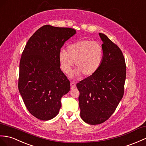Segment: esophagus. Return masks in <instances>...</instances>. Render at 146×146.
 <instances>
[{"instance_id":"34e87169","label":"esophagus","mask_w":146,"mask_h":146,"mask_svg":"<svg viewBox=\"0 0 146 146\" xmlns=\"http://www.w3.org/2000/svg\"><path fill=\"white\" fill-rule=\"evenodd\" d=\"M71 88H72V89H73V88H75L76 87V83L74 82H71Z\"/></svg>"}]
</instances>
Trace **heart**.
<instances>
[{
	"instance_id": "b5f03b06",
	"label": "heart",
	"mask_w": 146,
	"mask_h": 146,
	"mask_svg": "<svg viewBox=\"0 0 146 146\" xmlns=\"http://www.w3.org/2000/svg\"><path fill=\"white\" fill-rule=\"evenodd\" d=\"M104 50L100 43L90 39H84L68 46L66 50H61L59 60L62 70L70 73L74 65L77 70L75 75L92 76L99 70L103 62Z\"/></svg>"
}]
</instances>
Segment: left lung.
Masks as SVG:
<instances>
[{
    "label": "left lung",
    "mask_w": 146,
    "mask_h": 146,
    "mask_svg": "<svg viewBox=\"0 0 146 146\" xmlns=\"http://www.w3.org/2000/svg\"><path fill=\"white\" fill-rule=\"evenodd\" d=\"M104 55L99 70L76 84L80 91V116L96 125L108 120L123 96L126 66L123 52L116 44L100 33Z\"/></svg>",
    "instance_id": "8db88e82"
}]
</instances>
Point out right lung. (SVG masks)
Segmentation results:
<instances>
[{"label":"right lung","instance_id":"obj_1","mask_svg":"<svg viewBox=\"0 0 146 146\" xmlns=\"http://www.w3.org/2000/svg\"><path fill=\"white\" fill-rule=\"evenodd\" d=\"M76 33L66 27L43 25L33 33L23 50L18 87L30 113L47 121L58 114L61 98L70 82L60 69L59 54L64 43Z\"/></svg>","mask_w":146,"mask_h":146}]
</instances>
